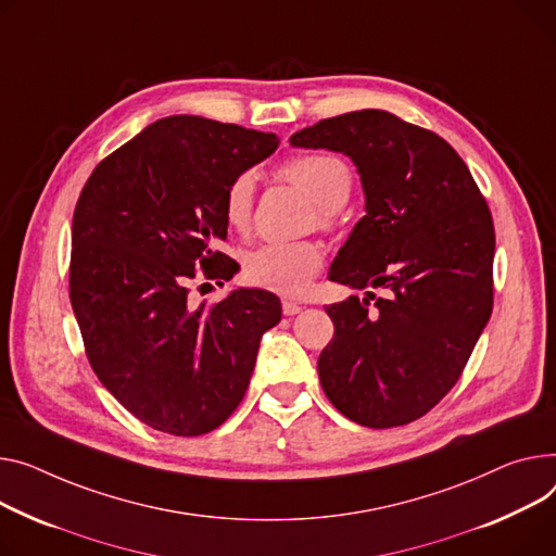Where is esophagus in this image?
<instances>
[{
    "label": "esophagus",
    "mask_w": 556,
    "mask_h": 556,
    "mask_svg": "<svg viewBox=\"0 0 556 556\" xmlns=\"http://www.w3.org/2000/svg\"><path fill=\"white\" fill-rule=\"evenodd\" d=\"M281 311H283V315H288V317H290V315H298V313H302V306H300V304H294V302H288V300H286V302L281 304Z\"/></svg>",
    "instance_id": "1"
}]
</instances>
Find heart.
<instances>
[{
  "instance_id": "1",
  "label": "heart",
  "mask_w": 556,
  "mask_h": 556,
  "mask_svg": "<svg viewBox=\"0 0 556 556\" xmlns=\"http://www.w3.org/2000/svg\"><path fill=\"white\" fill-rule=\"evenodd\" d=\"M281 178L300 188L317 207L319 220L330 226L336 210L346 203L353 188L349 163L328 152H308L292 156L279 169ZM254 210V176L237 174L224 194V218L235 232L250 228ZM324 266V250L315 241L264 243L243 258V277L258 288H266L288 298L306 292Z\"/></svg>"
}]
</instances>
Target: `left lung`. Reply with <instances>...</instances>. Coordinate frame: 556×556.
I'll list each match as a JSON object with an SVG mask.
<instances>
[{
	"instance_id": "left-lung-1",
	"label": "left lung",
	"mask_w": 556,
	"mask_h": 556,
	"mask_svg": "<svg viewBox=\"0 0 556 556\" xmlns=\"http://www.w3.org/2000/svg\"><path fill=\"white\" fill-rule=\"evenodd\" d=\"M290 142L351 156L366 194L328 279L368 292L326 308L336 332L317 359L321 389L357 425H409L452 391L492 315L488 201L445 138L382 109L319 121Z\"/></svg>"
}]
</instances>
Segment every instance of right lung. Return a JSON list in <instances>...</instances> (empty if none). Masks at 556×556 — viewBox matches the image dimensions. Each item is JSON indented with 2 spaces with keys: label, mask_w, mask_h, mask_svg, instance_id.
<instances>
[{
  "label": "right lung",
  "mask_w": 556,
  "mask_h": 556,
  "mask_svg": "<svg viewBox=\"0 0 556 556\" xmlns=\"http://www.w3.org/2000/svg\"><path fill=\"white\" fill-rule=\"evenodd\" d=\"M277 136L169 116L96 165L71 228L68 298L98 380L140 422L172 435L224 425L250 384L262 336L279 324L273 292L232 290L192 304L190 281L224 283L235 258L228 182L268 159Z\"/></svg>",
  "instance_id": "add662e5"
}]
</instances>
